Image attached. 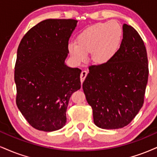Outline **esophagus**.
I'll return each mask as SVG.
<instances>
[{
	"label": "esophagus",
	"instance_id": "1",
	"mask_svg": "<svg viewBox=\"0 0 157 157\" xmlns=\"http://www.w3.org/2000/svg\"><path fill=\"white\" fill-rule=\"evenodd\" d=\"M87 75H88V71H86V70L82 71V72H81V74H80V81H81V84H82V82H83V81L85 80V79H86Z\"/></svg>",
	"mask_w": 157,
	"mask_h": 157
}]
</instances>
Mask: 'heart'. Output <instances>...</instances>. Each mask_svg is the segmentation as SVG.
<instances>
[{
  "mask_svg": "<svg viewBox=\"0 0 157 157\" xmlns=\"http://www.w3.org/2000/svg\"><path fill=\"white\" fill-rule=\"evenodd\" d=\"M123 30L119 22L111 20L87 28L77 36V43L69 44V53L77 63L86 61L88 53L97 63H106L114 58L122 40Z\"/></svg>",
  "mask_w": 157,
  "mask_h": 157,
  "instance_id": "heart-1",
  "label": "heart"
}]
</instances>
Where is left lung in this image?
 <instances>
[{"instance_id": "1", "label": "left lung", "mask_w": 157, "mask_h": 157, "mask_svg": "<svg viewBox=\"0 0 157 157\" xmlns=\"http://www.w3.org/2000/svg\"><path fill=\"white\" fill-rule=\"evenodd\" d=\"M148 78L144 42L135 28L124 24L116 56L106 63L90 66L82 83L95 125L105 129L127 126L143 107Z\"/></svg>"}]
</instances>
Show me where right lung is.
<instances>
[{"label": "right lung", "instance_id": "add662e5", "mask_svg": "<svg viewBox=\"0 0 157 157\" xmlns=\"http://www.w3.org/2000/svg\"><path fill=\"white\" fill-rule=\"evenodd\" d=\"M72 19H48L28 31L19 44L14 67L16 103L26 121L40 131L61 129L71 94L81 87L78 68L65 64Z\"/></svg>", "mask_w": 157, "mask_h": 157}]
</instances>
